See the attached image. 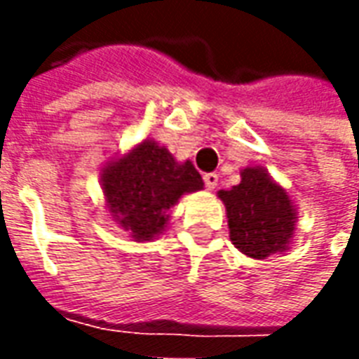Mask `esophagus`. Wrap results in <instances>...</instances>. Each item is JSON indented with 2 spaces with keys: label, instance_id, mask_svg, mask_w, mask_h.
Here are the masks:
<instances>
[{
  "label": "esophagus",
  "instance_id": "1",
  "mask_svg": "<svg viewBox=\"0 0 359 359\" xmlns=\"http://www.w3.org/2000/svg\"><path fill=\"white\" fill-rule=\"evenodd\" d=\"M203 182H205V188H208V190H213V188L217 187L219 175H215V172H208V175H203Z\"/></svg>",
  "mask_w": 359,
  "mask_h": 359
}]
</instances>
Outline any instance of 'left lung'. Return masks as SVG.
Here are the masks:
<instances>
[{"instance_id": "8db88e82", "label": "left lung", "mask_w": 359, "mask_h": 359, "mask_svg": "<svg viewBox=\"0 0 359 359\" xmlns=\"http://www.w3.org/2000/svg\"><path fill=\"white\" fill-rule=\"evenodd\" d=\"M217 196L225 203L231 242L244 256L267 259L292 244L298 208L264 167H244L241 182Z\"/></svg>"}]
</instances>
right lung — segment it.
I'll use <instances>...</instances> for the list:
<instances>
[{"mask_svg": "<svg viewBox=\"0 0 359 359\" xmlns=\"http://www.w3.org/2000/svg\"><path fill=\"white\" fill-rule=\"evenodd\" d=\"M100 184L111 219L136 242H149L165 233L180 198L202 190L203 180L190 159L177 161L165 146L146 138L111 157Z\"/></svg>", "mask_w": 359, "mask_h": 359, "instance_id": "add662e5", "label": "right lung"}]
</instances>
